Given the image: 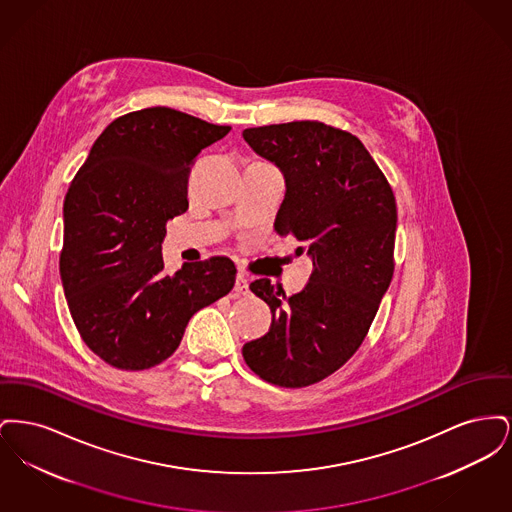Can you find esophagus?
Returning <instances> with one entry per match:
<instances>
[{"instance_id":"obj_1","label":"esophagus","mask_w":512,"mask_h":512,"mask_svg":"<svg viewBox=\"0 0 512 512\" xmlns=\"http://www.w3.org/2000/svg\"><path fill=\"white\" fill-rule=\"evenodd\" d=\"M234 290H236V293H240V295H247V293H249V280H247V276H245L244 272H240V274L236 276V286H234Z\"/></svg>"}]
</instances>
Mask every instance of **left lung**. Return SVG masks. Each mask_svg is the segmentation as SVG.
I'll use <instances>...</instances> for the list:
<instances>
[{
  "label": "left lung",
  "mask_w": 512,
  "mask_h": 512,
  "mask_svg": "<svg viewBox=\"0 0 512 512\" xmlns=\"http://www.w3.org/2000/svg\"><path fill=\"white\" fill-rule=\"evenodd\" d=\"M244 140L282 172L286 195L274 230L303 244L295 255H309L313 274L292 297L268 278L251 282L272 324L242 353L274 386H311L359 349L390 288L395 197L361 140L324 122L247 128Z\"/></svg>",
  "instance_id": "left-lung-1"
}]
</instances>
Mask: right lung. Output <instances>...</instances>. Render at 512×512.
<instances>
[{
  "label": "right lung",
  "mask_w": 512,
  "mask_h": 512,
  "mask_svg": "<svg viewBox=\"0 0 512 512\" xmlns=\"http://www.w3.org/2000/svg\"><path fill=\"white\" fill-rule=\"evenodd\" d=\"M230 132L169 107L111 122L76 172L63 205L59 272L86 345L121 370L169 359L195 313L236 282L228 257L163 274L167 222L188 209L197 153Z\"/></svg>",
  "instance_id": "1"
}]
</instances>
